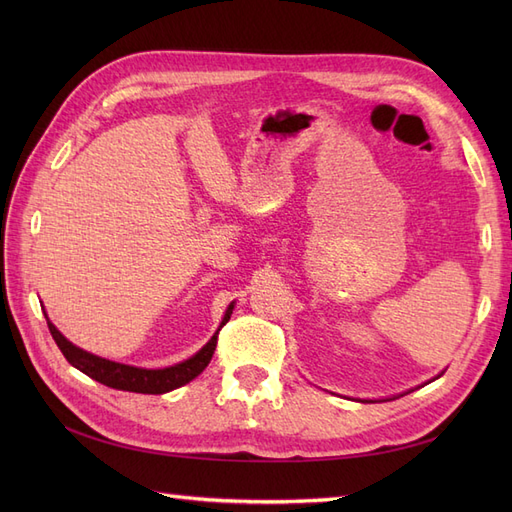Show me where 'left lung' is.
<instances>
[{"mask_svg": "<svg viewBox=\"0 0 512 512\" xmlns=\"http://www.w3.org/2000/svg\"><path fill=\"white\" fill-rule=\"evenodd\" d=\"M440 376H442V374H440Z\"/></svg>", "mask_w": 512, "mask_h": 512, "instance_id": "1", "label": "left lung"}]
</instances>
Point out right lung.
Instances as JSON below:
<instances>
[{
	"label": "right lung",
	"mask_w": 512,
	"mask_h": 512,
	"mask_svg": "<svg viewBox=\"0 0 512 512\" xmlns=\"http://www.w3.org/2000/svg\"><path fill=\"white\" fill-rule=\"evenodd\" d=\"M232 309H235V301L226 307L220 329L230 320ZM46 324H49V331L55 339V344L59 346L61 352H64V356L72 367L83 371L85 376L94 378L100 384L111 386V389L130 391V393H147V395H162L168 391H175L179 386L194 380L198 374H203V369L211 361L215 346H218V333H220V329L215 331L209 342L196 354H192L190 359H185L177 365L162 367V369H147V367H134V365L102 359L98 354H91L79 346H74L70 339H66L57 331V327L49 320V316H46Z\"/></svg>",
	"instance_id": "right-lung-1"
}]
</instances>
